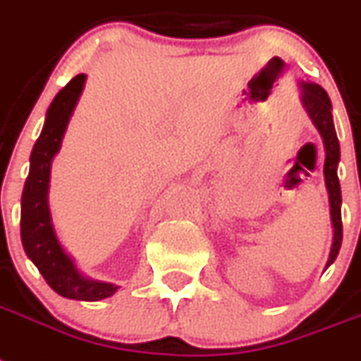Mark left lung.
Returning <instances> with one entry per match:
<instances>
[{"label": "left lung", "instance_id": "1", "mask_svg": "<svg viewBox=\"0 0 361 361\" xmlns=\"http://www.w3.org/2000/svg\"><path fill=\"white\" fill-rule=\"evenodd\" d=\"M300 101L308 112L310 120L315 125V129L319 130L321 138L324 144V184L329 190V201H330V217H332V227H334V241H332V249H330L329 262L334 264L336 256L341 247L343 240V225H341V188H339L338 178V164H339V142L336 136L334 120H332V103L329 99V94L315 82H300Z\"/></svg>", "mask_w": 361, "mask_h": 361}]
</instances>
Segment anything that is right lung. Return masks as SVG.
Segmentation results:
<instances>
[{
    "instance_id": "add662e5",
    "label": "right lung",
    "mask_w": 361,
    "mask_h": 361,
    "mask_svg": "<svg viewBox=\"0 0 361 361\" xmlns=\"http://www.w3.org/2000/svg\"><path fill=\"white\" fill-rule=\"evenodd\" d=\"M85 73H79L55 95L47 109L46 123L31 153V168L22 193L20 232L29 260L38 267L42 276L56 293L73 300H101L118 291V286L86 279L75 262L62 249L53 228L47 204L49 175L53 157L59 153L68 121L85 88Z\"/></svg>"
}]
</instances>
